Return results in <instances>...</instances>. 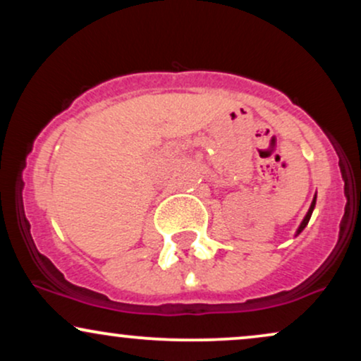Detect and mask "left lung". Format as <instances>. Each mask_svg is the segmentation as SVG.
I'll list each match as a JSON object with an SVG mask.
<instances>
[{
  "instance_id": "left-lung-1",
  "label": "left lung",
  "mask_w": 361,
  "mask_h": 361,
  "mask_svg": "<svg viewBox=\"0 0 361 361\" xmlns=\"http://www.w3.org/2000/svg\"><path fill=\"white\" fill-rule=\"evenodd\" d=\"M316 200H317V195H314V198H312V204H310L309 210H307V214H305V217L302 219V222H300L299 229H297V233H295V238H297V235H299V234L302 233V231L305 229V227H307V224H309V221H310V215H312L314 209H316Z\"/></svg>"
}]
</instances>
